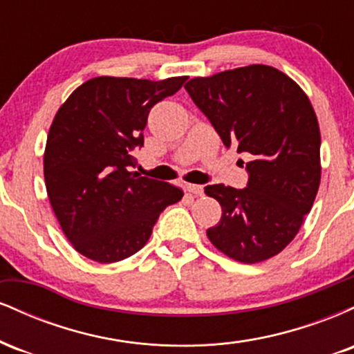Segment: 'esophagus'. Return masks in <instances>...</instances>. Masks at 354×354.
I'll list each match as a JSON object with an SVG mask.
<instances>
[{
    "instance_id": "esophagus-1",
    "label": "esophagus",
    "mask_w": 354,
    "mask_h": 354,
    "mask_svg": "<svg viewBox=\"0 0 354 354\" xmlns=\"http://www.w3.org/2000/svg\"><path fill=\"white\" fill-rule=\"evenodd\" d=\"M186 189H188V193L194 194V196H203V186L201 185H186Z\"/></svg>"
}]
</instances>
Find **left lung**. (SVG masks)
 Returning <instances> with one entry per match:
<instances>
[{
	"label": "left lung",
	"mask_w": 354,
	"mask_h": 354,
	"mask_svg": "<svg viewBox=\"0 0 354 354\" xmlns=\"http://www.w3.org/2000/svg\"><path fill=\"white\" fill-rule=\"evenodd\" d=\"M185 88L223 143L251 158L245 189L205 188L221 205L219 223L206 230L209 241L246 265L273 258L298 234L319 188L321 135L310 98L266 64L200 76Z\"/></svg>",
	"instance_id": "8db88e82"
}]
</instances>
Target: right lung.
Here are the masks:
<instances>
[{"label":"right lung","mask_w":354,"mask_h":354,"mask_svg":"<svg viewBox=\"0 0 354 354\" xmlns=\"http://www.w3.org/2000/svg\"><path fill=\"white\" fill-rule=\"evenodd\" d=\"M188 76L161 81L98 76L61 104L48 133L43 169L64 236L98 263L129 258L148 243L166 206L183 189L131 171L149 109Z\"/></svg>","instance_id":"right-lung-1"}]
</instances>
